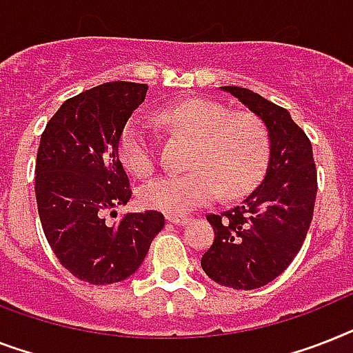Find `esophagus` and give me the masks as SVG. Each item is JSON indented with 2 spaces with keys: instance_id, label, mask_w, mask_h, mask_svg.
<instances>
[{
  "instance_id": "esophagus-1",
  "label": "esophagus",
  "mask_w": 353,
  "mask_h": 353,
  "mask_svg": "<svg viewBox=\"0 0 353 353\" xmlns=\"http://www.w3.org/2000/svg\"><path fill=\"white\" fill-rule=\"evenodd\" d=\"M167 219L174 225H185L188 223V216H183V214H167Z\"/></svg>"
}]
</instances>
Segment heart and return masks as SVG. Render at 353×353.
<instances>
[{
	"instance_id": "heart-1",
	"label": "heart",
	"mask_w": 353,
	"mask_h": 353,
	"mask_svg": "<svg viewBox=\"0 0 353 353\" xmlns=\"http://www.w3.org/2000/svg\"><path fill=\"white\" fill-rule=\"evenodd\" d=\"M167 130L194 139L188 167L181 176H163L141 190L143 205L168 214H185L223 196H246L265 174L268 132L252 112H234L219 101L190 97L157 112ZM128 170L147 177L157 167L156 143L139 123H128L119 139Z\"/></svg>"
}]
</instances>
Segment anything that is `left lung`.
Wrapping results in <instances>:
<instances>
[{"instance_id":"left-lung-1","label":"left lung","mask_w":353,"mask_h":353,"mask_svg":"<svg viewBox=\"0 0 353 353\" xmlns=\"http://www.w3.org/2000/svg\"><path fill=\"white\" fill-rule=\"evenodd\" d=\"M265 121L270 136L266 176L241 205L208 214L214 243L201 266L212 281L254 290L288 268L310 228L317 194L312 143L288 110L241 87H223Z\"/></svg>"}]
</instances>
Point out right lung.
Here are the masks:
<instances>
[{"mask_svg":"<svg viewBox=\"0 0 353 353\" xmlns=\"http://www.w3.org/2000/svg\"><path fill=\"white\" fill-rule=\"evenodd\" d=\"M147 90L143 83H103L67 99L41 134L34 177L39 221L57 261L90 285L132 276L165 226L157 210L105 223L108 210L132 197L117 148Z\"/></svg>","mask_w":353,"mask_h":353,"instance_id":"1","label":"right lung"}]
</instances>
